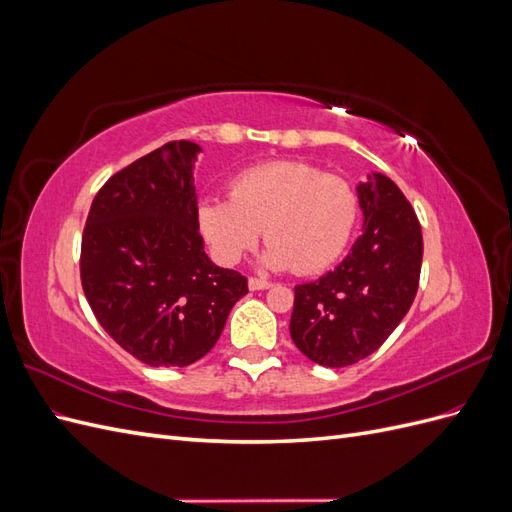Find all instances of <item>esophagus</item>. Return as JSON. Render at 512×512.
<instances>
[{"label":"esophagus","instance_id":"34e87169","mask_svg":"<svg viewBox=\"0 0 512 512\" xmlns=\"http://www.w3.org/2000/svg\"><path fill=\"white\" fill-rule=\"evenodd\" d=\"M247 286H250V290H267L273 284L267 280H258V277H250V280H247Z\"/></svg>","mask_w":512,"mask_h":512}]
</instances>
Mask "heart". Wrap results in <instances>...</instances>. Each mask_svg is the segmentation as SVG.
<instances>
[{"instance_id":"b5f03b06","label":"heart","mask_w":512,"mask_h":512,"mask_svg":"<svg viewBox=\"0 0 512 512\" xmlns=\"http://www.w3.org/2000/svg\"><path fill=\"white\" fill-rule=\"evenodd\" d=\"M359 215L352 185L303 162H267L243 170L230 198L207 196L196 220L213 256L235 265L256 245L269 243L262 265L314 275L344 254Z\"/></svg>"}]
</instances>
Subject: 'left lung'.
Listing matches in <instances>:
<instances>
[{
  "instance_id": "left-lung-1",
  "label": "left lung",
  "mask_w": 512,
  "mask_h": 512,
  "mask_svg": "<svg viewBox=\"0 0 512 512\" xmlns=\"http://www.w3.org/2000/svg\"><path fill=\"white\" fill-rule=\"evenodd\" d=\"M363 235L316 282L294 288L290 337L309 361L346 367L376 352L416 297L423 235L406 196L382 173L356 185Z\"/></svg>"
}]
</instances>
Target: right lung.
<instances>
[{"label": "right lung", "instance_id": "add662e5", "mask_svg": "<svg viewBox=\"0 0 512 512\" xmlns=\"http://www.w3.org/2000/svg\"><path fill=\"white\" fill-rule=\"evenodd\" d=\"M203 151L175 141L108 179L91 203L81 282L98 322L151 367H185L218 342L247 280L205 254L194 164Z\"/></svg>", "mask_w": 512, "mask_h": 512}]
</instances>
